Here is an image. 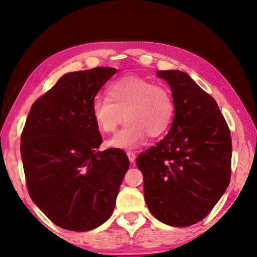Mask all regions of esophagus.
<instances>
[{
	"instance_id": "obj_1",
	"label": "esophagus",
	"mask_w": 257,
	"mask_h": 257,
	"mask_svg": "<svg viewBox=\"0 0 257 257\" xmlns=\"http://www.w3.org/2000/svg\"><path fill=\"white\" fill-rule=\"evenodd\" d=\"M136 153L135 152H127V158H128V160H130V163H135L136 161Z\"/></svg>"
}]
</instances>
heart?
Returning a JSON list of instances; mask_svg holds the SVG:
<instances>
[{"label": "heart", "instance_id": "b5f03b06", "mask_svg": "<svg viewBox=\"0 0 257 257\" xmlns=\"http://www.w3.org/2000/svg\"><path fill=\"white\" fill-rule=\"evenodd\" d=\"M107 98L96 97L91 104L93 120L103 133L122 128L108 142L115 149L138 147L149 135L159 137L167 131L174 117V101L167 87L138 76H125L110 83Z\"/></svg>", "mask_w": 257, "mask_h": 257}]
</instances>
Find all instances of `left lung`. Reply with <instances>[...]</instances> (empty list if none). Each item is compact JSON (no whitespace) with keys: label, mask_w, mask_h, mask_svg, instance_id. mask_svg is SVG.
Here are the masks:
<instances>
[{"label":"left lung","mask_w":257,"mask_h":257,"mask_svg":"<svg viewBox=\"0 0 257 257\" xmlns=\"http://www.w3.org/2000/svg\"><path fill=\"white\" fill-rule=\"evenodd\" d=\"M174 101L171 130L137 158L144 195L154 217L174 227L208 215L229 185L231 138L216 101L187 73L158 71Z\"/></svg>","instance_id":"left-lung-1"}]
</instances>
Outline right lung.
I'll list each match as a JSON object with an SVG mask.
<instances>
[{"label": "right lung", "mask_w": 257, "mask_h": 257, "mask_svg": "<svg viewBox=\"0 0 257 257\" xmlns=\"http://www.w3.org/2000/svg\"><path fill=\"white\" fill-rule=\"evenodd\" d=\"M117 69L65 73L35 101L21 137V157L29 195L58 227L86 231L114 209L128 170L124 151H98L103 138L91 104Z\"/></svg>", "instance_id": "obj_1"}]
</instances>
